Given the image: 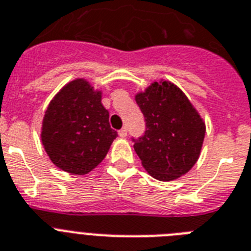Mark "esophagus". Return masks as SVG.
I'll list each match as a JSON object with an SVG mask.
<instances>
[{"instance_id": "1", "label": "esophagus", "mask_w": 251, "mask_h": 251, "mask_svg": "<svg viewBox=\"0 0 251 251\" xmlns=\"http://www.w3.org/2000/svg\"><path fill=\"white\" fill-rule=\"evenodd\" d=\"M119 135L120 138H126V136H127V129H126V127H122L119 131Z\"/></svg>"}]
</instances>
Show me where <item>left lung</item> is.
I'll return each instance as SVG.
<instances>
[{"instance_id": "8db88e82", "label": "left lung", "mask_w": 251, "mask_h": 251, "mask_svg": "<svg viewBox=\"0 0 251 251\" xmlns=\"http://www.w3.org/2000/svg\"><path fill=\"white\" fill-rule=\"evenodd\" d=\"M135 100L145 119V132L132 139L143 167L159 181L176 180L201 155L205 124L180 88L154 81Z\"/></svg>"}]
</instances>
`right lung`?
<instances>
[{
    "mask_svg": "<svg viewBox=\"0 0 251 251\" xmlns=\"http://www.w3.org/2000/svg\"><path fill=\"white\" fill-rule=\"evenodd\" d=\"M102 92L75 79L48 104L42 122V144L53 165L85 175L100 165L117 136L102 104Z\"/></svg>",
    "mask_w": 251,
    "mask_h": 251,
    "instance_id": "obj_1",
    "label": "right lung"
}]
</instances>
